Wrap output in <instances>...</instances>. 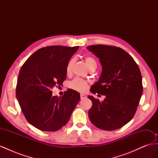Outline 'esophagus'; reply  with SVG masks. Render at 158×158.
Returning a JSON list of instances; mask_svg holds the SVG:
<instances>
[{"instance_id": "34e87169", "label": "esophagus", "mask_w": 158, "mask_h": 158, "mask_svg": "<svg viewBox=\"0 0 158 158\" xmlns=\"http://www.w3.org/2000/svg\"><path fill=\"white\" fill-rule=\"evenodd\" d=\"M86 98V95H85V94H80V99H85Z\"/></svg>"}]
</instances>
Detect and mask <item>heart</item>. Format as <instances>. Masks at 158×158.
<instances>
[{"mask_svg": "<svg viewBox=\"0 0 158 158\" xmlns=\"http://www.w3.org/2000/svg\"><path fill=\"white\" fill-rule=\"evenodd\" d=\"M84 60L85 62V64H86L89 69L92 67H97L96 61H95V59L93 58L92 56H85L84 57ZM74 58H72L67 63V64L66 66V73L67 74H70L72 68H73V66L74 63ZM69 86L71 89H73L74 90L78 91V92H84L88 89V84L86 81L83 79L76 78L70 82Z\"/></svg>", "mask_w": 158, "mask_h": 158, "instance_id": "1", "label": "heart"}]
</instances>
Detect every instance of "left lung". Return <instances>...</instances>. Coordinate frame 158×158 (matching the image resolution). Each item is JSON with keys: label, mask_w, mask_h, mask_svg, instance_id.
<instances>
[{"label": "left lung", "mask_w": 158, "mask_h": 158, "mask_svg": "<svg viewBox=\"0 0 158 158\" xmlns=\"http://www.w3.org/2000/svg\"><path fill=\"white\" fill-rule=\"evenodd\" d=\"M87 49L98 57L102 65V75L90 91L106 95L102 102L88 96L92 102L88 111L89 120L102 130H117L130 121L136 111L143 91L140 69L120 47L94 45Z\"/></svg>", "instance_id": "8db88e82"}]
</instances>
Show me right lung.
<instances>
[{"mask_svg":"<svg viewBox=\"0 0 158 158\" xmlns=\"http://www.w3.org/2000/svg\"><path fill=\"white\" fill-rule=\"evenodd\" d=\"M78 47H43L27 59L19 72L17 99L26 120L39 130H59L69 122L80 101V94L72 89L59 98L53 96L51 91L63 84L66 66Z\"/></svg>","mask_w":158,"mask_h":158,"instance_id":"1","label":"right lung"}]
</instances>
